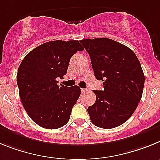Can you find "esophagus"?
Segmentation results:
<instances>
[{
    "mask_svg": "<svg viewBox=\"0 0 160 160\" xmlns=\"http://www.w3.org/2000/svg\"><path fill=\"white\" fill-rule=\"evenodd\" d=\"M87 91H88V89H87V88H81L82 93H84V92H87Z\"/></svg>",
    "mask_w": 160,
    "mask_h": 160,
    "instance_id": "esophagus-1",
    "label": "esophagus"
}]
</instances>
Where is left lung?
Returning a JSON list of instances; mask_svg holds the SVG:
<instances>
[{
	"instance_id": "left-lung-1",
	"label": "left lung",
	"mask_w": 160,
	"mask_h": 160,
	"mask_svg": "<svg viewBox=\"0 0 160 160\" xmlns=\"http://www.w3.org/2000/svg\"><path fill=\"white\" fill-rule=\"evenodd\" d=\"M80 43L89 55L96 79L104 81L102 91L93 90L97 99L88 108L91 122L103 129L121 126L142 98L145 77L140 62L131 49L110 38L83 39Z\"/></svg>"
}]
</instances>
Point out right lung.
I'll return each instance as SVG.
<instances>
[{
	"mask_svg": "<svg viewBox=\"0 0 160 160\" xmlns=\"http://www.w3.org/2000/svg\"><path fill=\"white\" fill-rule=\"evenodd\" d=\"M82 51L77 40H55L38 46L22 59L17 74L20 99L41 127L58 129L68 122L80 88L58 85L56 79L63 78L72 55Z\"/></svg>",
	"mask_w": 160,
	"mask_h": 160,
	"instance_id": "1",
	"label": "right lung"
}]
</instances>
